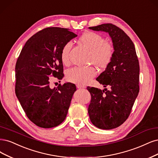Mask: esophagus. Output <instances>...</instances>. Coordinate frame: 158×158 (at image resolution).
Wrapping results in <instances>:
<instances>
[{
  "mask_svg": "<svg viewBox=\"0 0 158 158\" xmlns=\"http://www.w3.org/2000/svg\"><path fill=\"white\" fill-rule=\"evenodd\" d=\"M77 88L78 89L85 88V86H84V85H79V84H77Z\"/></svg>",
  "mask_w": 158,
  "mask_h": 158,
  "instance_id": "esophagus-1",
  "label": "esophagus"
}]
</instances>
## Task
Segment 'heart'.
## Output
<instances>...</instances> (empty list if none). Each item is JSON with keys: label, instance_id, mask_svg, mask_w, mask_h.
Segmentation results:
<instances>
[{"label": "heart", "instance_id": "b5f03b06", "mask_svg": "<svg viewBox=\"0 0 158 158\" xmlns=\"http://www.w3.org/2000/svg\"><path fill=\"white\" fill-rule=\"evenodd\" d=\"M80 44L89 51L88 61L94 63L99 69H105L112 61L114 55V48L111 44L105 42L101 35L94 32H85L79 38ZM71 43L65 44L61 52V59L64 64L69 63V54ZM97 70L93 67L85 68L74 67L69 69L66 73V79L71 83L84 85L95 77Z\"/></svg>", "mask_w": 158, "mask_h": 158}]
</instances>
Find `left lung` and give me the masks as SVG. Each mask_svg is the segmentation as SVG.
Masks as SVG:
<instances>
[{
  "instance_id": "1",
  "label": "left lung",
  "mask_w": 158,
  "mask_h": 158,
  "mask_svg": "<svg viewBox=\"0 0 158 158\" xmlns=\"http://www.w3.org/2000/svg\"><path fill=\"white\" fill-rule=\"evenodd\" d=\"M89 29L108 32L112 41V61L96 78L110 90L87 88L91 97L88 106L91 123L99 129H112L127 119L139 94V60L133 42L117 26L105 23Z\"/></svg>"
}]
</instances>
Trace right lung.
<instances>
[{"mask_svg": "<svg viewBox=\"0 0 158 158\" xmlns=\"http://www.w3.org/2000/svg\"><path fill=\"white\" fill-rule=\"evenodd\" d=\"M77 35L69 29L48 27L27 41L15 64V95L27 116L37 126L52 128L67 116L74 84L51 88L50 75L61 80L63 46Z\"/></svg>", "mask_w": 158, "mask_h": 158, "instance_id": "right-lung-1", "label": "right lung"}]
</instances>
